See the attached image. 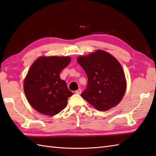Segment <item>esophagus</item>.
<instances>
[{"mask_svg":"<svg viewBox=\"0 0 156 156\" xmlns=\"http://www.w3.org/2000/svg\"><path fill=\"white\" fill-rule=\"evenodd\" d=\"M81 90L80 89H79L77 91H75V93H77V94H81Z\"/></svg>","mask_w":156,"mask_h":156,"instance_id":"obj_1","label":"esophagus"}]
</instances>
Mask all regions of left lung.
<instances>
[{
  "label": "left lung",
  "mask_w": 156,
  "mask_h": 156,
  "mask_svg": "<svg viewBox=\"0 0 156 156\" xmlns=\"http://www.w3.org/2000/svg\"><path fill=\"white\" fill-rule=\"evenodd\" d=\"M87 76V88L81 96L101 112L116 106L126 91V79L122 65L113 55L97 50L77 58Z\"/></svg>",
  "instance_id": "left-lung-1"
}]
</instances>
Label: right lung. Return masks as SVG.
I'll return each instance as SVG.
<instances>
[{
    "mask_svg": "<svg viewBox=\"0 0 156 156\" xmlns=\"http://www.w3.org/2000/svg\"><path fill=\"white\" fill-rule=\"evenodd\" d=\"M71 62L70 57H41L31 65L24 81L29 104L43 115L53 116L67 105L73 95L60 73Z\"/></svg>",
    "mask_w": 156,
    "mask_h": 156,
    "instance_id": "add662e5",
    "label": "right lung"
}]
</instances>
